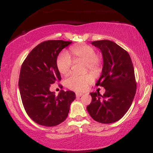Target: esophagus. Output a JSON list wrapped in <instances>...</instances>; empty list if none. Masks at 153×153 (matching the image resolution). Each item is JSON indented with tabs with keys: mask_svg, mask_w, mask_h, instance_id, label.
<instances>
[{
	"mask_svg": "<svg viewBox=\"0 0 153 153\" xmlns=\"http://www.w3.org/2000/svg\"><path fill=\"white\" fill-rule=\"evenodd\" d=\"M76 97H77V98H79V97H81V96L82 95V93L76 92Z\"/></svg>",
	"mask_w": 153,
	"mask_h": 153,
	"instance_id": "esophagus-1",
	"label": "esophagus"
}]
</instances>
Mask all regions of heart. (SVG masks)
<instances>
[{
  "label": "heart",
  "instance_id": "obj_1",
  "mask_svg": "<svg viewBox=\"0 0 153 153\" xmlns=\"http://www.w3.org/2000/svg\"><path fill=\"white\" fill-rule=\"evenodd\" d=\"M72 55L75 58L86 62V69L96 71L100 65L99 59L92 46L86 45L74 46L71 48ZM72 65L71 56L67 52H63L59 55L56 60L58 70L62 74H67L70 71ZM93 82V77L90 74L77 75L71 74L65 79V84L69 89L77 92H82Z\"/></svg>",
  "mask_w": 153,
  "mask_h": 153
}]
</instances>
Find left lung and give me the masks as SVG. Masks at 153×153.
Here are the masks:
<instances>
[{
    "instance_id": "obj_1",
    "label": "left lung",
    "mask_w": 153,
    "mask_h": 153,
    "mask_svg": "<svg viewBox=\"0 0 153 153\" xmlns=\"http://www.w3.org/2000/svg\"><path fill=\"white\" fill-rule=\"evenodd\" d=\"M91 44L101 51L102 74L96 86H102L105 92H91L92 102L87 110L93 120L102 123L120 120L133 102L136 90L134 66L130 56L113 41L97 40Z\"/></svg>"
}]
</instances>
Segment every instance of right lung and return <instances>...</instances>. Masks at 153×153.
Returning <instances> with one entry per match:
<instances>
[{
	"mask_svg": "<svg viewBox=\"0 0 153 153\" xmlns=\"http://www.w3.org/2000/svg\"><path fill=\"white\" fill-rule=\"evenodd\" d=\"M71 42L62 40L41 42L21 67L19 88L23 105L28 116L39 125L51 127L63 122L76 98V94L70 90H62L57 96L50 91L51 84L61 79L56 66L57 56Z\"/></svg>",
	"mask_w": 153,
	"mask_h": 153,
	"instance_id": "add662e5",
	"label": "right lung"
}]
</instances>
